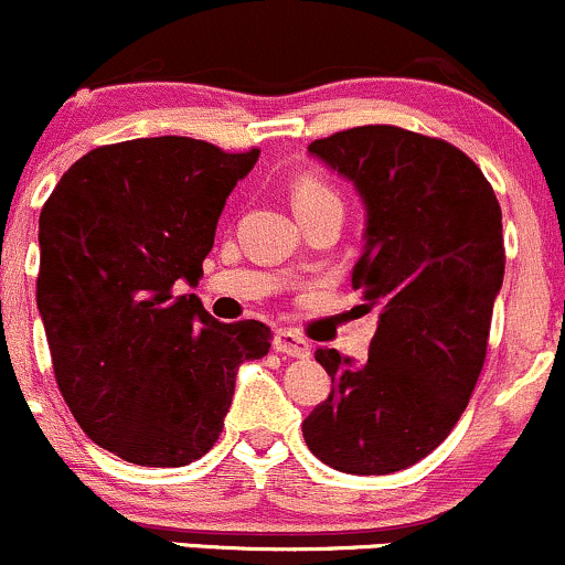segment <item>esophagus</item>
I'll use <instances>...</instances> for the list:
<instances>
[{
  "label": "esophagus",
  "mask_w": 565,
  "mask_h": 565,
  "mask_svg": "<svg viewBox=\"0 0 565 565\" xmlns=\"http://www.w3.org/2000/svg\"><path fill=\"white\" fill-rule=\"evenodd\" d=\"M274 348H276V353L291 355V359H308V355H310L308 342H305L300 334L289 332V329H281V332L276 334Z\"/></svg>",
  "instance_id": "34e87169"
}]
</instances>
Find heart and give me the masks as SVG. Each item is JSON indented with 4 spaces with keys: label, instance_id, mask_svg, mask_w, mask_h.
I'll list each match as a JSON object with an SVG mask.
<instances>
[{
    "label": "heart",
    "instance_id": "obj_1",
    "mask_svg": "<svg viewBox=\"0 0 565 565\" xmlns=\"http://www.w3.org/2000/svg\"><path fill=\"white\" fill-rule=\"evenodd\" d=\"M327 199H337V193L319 178H305L302 183H297V188H295V204L297 206L313 204V201H327Z\"/></svg>",
    "mask_w": 565,
    "mask_h": 565
}]
</instances>
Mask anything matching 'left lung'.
Wrapping results in <instances>:
<instances>
[{"mask_svg": "<svg viewBox=\"0 0 565 565\" xmlns=\"http://www.w3.org/2000/svg\"><path fill=\"white\" fill-rule=\"evenodd\" d=\"M366 206L353 289L377 313L366 364L316 350L332 393L302 436L329 468L387 476L419 462L462 417L502 289V210L451 142L391 125L342 129L308 146Z\"/></svg>", "mask_w": 565, "mask_h": 565, "instance_id": "8db88e82", "label": "left lung"}]
</instances>
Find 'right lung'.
<instances>
[{
    "instance_id": "right-lung-1",
    "label": "right lung",
    "mask_w": 565,
    "mask_h": 565,
    "mask_svg": "<svg viewBox=\"0 0 565 565\" xmlns=\"http://www.w3.org/2000/svg\"><path fill=\"white\" fill-rule=\"evenodd\" d=\"M260 151L138 138L68 167L39 215L36 305L57 387L100 449L183 468L223 433L236 372L270 350L260 321L220 323L196 295L225 199Z\"/></svg>"
}]
</instances>
